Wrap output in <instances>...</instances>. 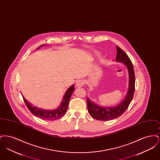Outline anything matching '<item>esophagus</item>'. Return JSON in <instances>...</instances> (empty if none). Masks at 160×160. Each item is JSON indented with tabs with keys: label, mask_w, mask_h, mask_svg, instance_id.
Instances as JSON below:
<instances>
[{
	"label": "esophagus",
	"mask_w": 160,
	"mask_h": 160,
	"mask_svg": "<svg viewBox=\"0 0 160 160\" xmlns=\"http://www.w3.org/2000/svg\"><path fill=\"white\" fill-rule=\"evenodd\" d=\"M83 81L82 80H77L76 82V86L77 88H80V87H82L83 86Z\"/></svg>",
	"instance_id": "esophagus-1"
}]
</instances>
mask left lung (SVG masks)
<instances>
[{
	"instance_id": "8db88e82",
	"label": "left lung",
	"mask_w": 160,
	"mask_h": 160,
	"mask_svg": "<svg viewBox=\"0 0 160 160\" xmlns=\"http://www.w3.org/2000/svg\"><path fill=\"white\" fill-rule=\"evenodd\" d=\"M117 55L116 61L123 63L128 72V89L124 99L116 106L103 107L95 104L89 98H87L88 112L92 117L99 121H110L121 116L128 108L133 98L135 89V75L132 63L128 55L121 48L116 46Z\"/></svg>"
}]
</instances>
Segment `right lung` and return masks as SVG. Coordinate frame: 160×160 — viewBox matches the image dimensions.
<instances>
[{
  "instance_id": "add662e5",
  "label": "right lung",
  "mask_w": 160,
  "mask_h": 160,
  "mask_svg": "<svg viewBox=\"0 0 160 160\" xmlns=\"http://www.w3.org/2000/svg\"><path fill=\"white\" fill-rule=\"evenodd\" d=\"M46 44H43L39 46L37 48V50L39 48V47L44 46ZM74 85L72 84L71 86L67 91L65 92V95H63V99L61 102L60 106L58 107L56 109L54 110H45V109H41L38 108L37 107L33 106L31 103H29L25 98L23 96L24 101L29 110L31 111V113L35 116L41 119H42L44 120L47 121H54L58 119H60L62 116H63L67 110L69 102L70 100V98L71 97V95L72 92L74 91Z\"/></svg>"
}]
</instances>
